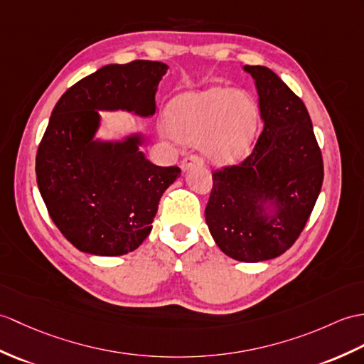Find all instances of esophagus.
<instances>
[{
  "label": "esophagus",
  "instance_id": "obj_1",
  "mask_svg": "<svg viewBox=\"0 0 364 364\" xmlns=\"http://www.w3.org/2000/svg\"><path fill=\"white\" fill-rule=\"evenodd\" d=\"M193 164H203V158L198 155H188L181 163V168L183 171H188V168Z\"/></svg>",
  "mask_w": 364,
  "mask_h": 364
}]
</instances>
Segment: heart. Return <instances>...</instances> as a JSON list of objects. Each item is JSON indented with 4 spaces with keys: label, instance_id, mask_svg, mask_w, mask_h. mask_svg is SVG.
Masks as SVG:
<instances>
[{
    "label": "heart",
    "instance_id": "heart-1",
    "mask_svg": "<svg viewBox=\"0 0 364 364\" xmlns=\"http://www.w3.org/2000/svg\"><path fill=\"white\" fill-rule=\"evenodd\" d=\"M256 109L243 91L220 87L176 96L166 109V125L175 138L198 142L217 163L230 164L248 150Z\"/></svg>",
    "mask_w": 364,
    "mask_h": 364
}]
</instances>
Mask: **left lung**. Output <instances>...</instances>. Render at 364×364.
I'll list each match as a JSON object with an SVG mask.
<instances>
[{"label":"left lung","mask_w":364,"mask_h":364,"mask_svg":"<svg viewBox=\"0 0 364 364\" xmlns=\"http://www.w3.org/2000/svg\"><path fill=\"white\" fill-rule=\"evenodd\" d=\"M256 80L264 130L251 154L213 173L205 209L209 232L226 256L262 262L284 255L314 210L323 155L302 100L269 68H243Z\"/></svg>","instance_id":"obj_1"}]
</instances>
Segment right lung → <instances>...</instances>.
Instances as JSON below:
<instances>
[{
	"mask_svg": "<svg viewBox=\"0 0 364 364\" xmlns=\"http://www.w3.org/2000/svg\"><path fill=\"white\" fill-rule=\"evenodd\" d=\"M167 65L134 60L107 65L68 88L49 117L36 158L37 184L48 213L68 242L95 256H122L151 231L158 203L181 173L151 164L141 136L95 139L99 109L155 113Z\"/></svg>",
	"mask_w": 364,
	"mask_h": 364,
	"instance_id": "obj_1",
	"label": "right lung"
}]
</instances>
